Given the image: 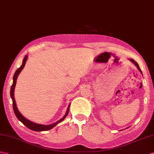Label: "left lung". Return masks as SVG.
Returning <instances> with one entry per match:
<instances>
[{"label": "left lung", "mask_w": 154, "mask_h": 154, "mask_svg": "<svg viewBox=\"0 0 154 154\" xmlns=\"http://www.w3.org/2000/svg\"><path fill=\"white\" fill-rule=\"evenodd\" d=\"M129 60L131 61V62H133L134 64V65L136 66H137V68H138V69L139 70V71H140V72H141V73L142 74V71L140 70V67H139V66H138V63L137 62H135V61L134 60H133V59H129Z\"/></svg>", "instance_id": "1"}]
</instances>
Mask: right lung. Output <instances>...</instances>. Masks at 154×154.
Wrapping results in <instances>:
<instances>
[{
  "label": "right lung",
  "instance_id": "obj_1",
  "mask_svg": "<svg viewBox=\"0 0 154 154\" xmlns=\"http://www.w3.org/2000/svg\"><path fill=\"white\" fill-rule=\"evenodd\" d=\"M27 60V55H26L25 56L24 59L23 60V62H22V65H21L18 69L16 70V71L15 72L14 75V77H13V83L11 87V89H10V96H11V98L12 100V102H13V109H14V112L15 113V115L17 117V119H18L19 121H20L21 123H22L24 125H26L27 128H29L31 130H33L35 131H48L50 129H52L53 127H54L56 125H57L59 123L62 122V121L64 120V119L66 117V116H67V114L69 113V106L70 104L69 105L68 108H67V112L65 114V116H64L62 119H60L59 121H56V123H53L52 125H41V124H37V123H35L32 122V121H29L27 119L26 117H24L22 115H21V113L19 112V110L17 109V106H16V101H15V99H14V88H15V86L16 84V80H17V76L19 75V74L20 73V72L23 69V67L26 65V60Z\"/></svg>",
  "mask_w": 154,
  "mask_h": 154
}]
</instances>
